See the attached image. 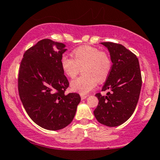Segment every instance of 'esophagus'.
Instances as JSON below:
<instances>
[{
	"label": "esophagus",
	"instance_id": "1",
	"mask_svg": "<svg viewBox=\"0 0 160 160\" xmlns=\"http://www.w3.org/2000/svg\"><path fill=\"white\" fill-rule=\"evenodd\" d=\"M87 97H88V95H80V98H81L82 100H84V99H86V98H87Z\"/></svg>",
	"mask_w": 160,
	"mask_h": 160
}]
</instances>
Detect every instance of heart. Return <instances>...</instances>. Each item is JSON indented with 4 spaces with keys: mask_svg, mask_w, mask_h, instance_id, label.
I'll list each match as a JSON object with an SVG mask.
<instances>
[{
    "mask_svg": "<svg viewBox=\"0 0 160 160\" xmlns=\"http://www.w3.org/2000/svg\"><path fill=\"white\" fill-rule=\"evenodd\" d=\"M74 58L64 55L61 65L68 77L74 78L82 68V74L71 82L73 91L85 95L92 90L98 81L102 82L107 79L111 71V58L107 52L90 46H82L72 52Z\"/></svg>",
    "mask_w": 160,
    "mask_h": 160,
    "instance_id": "1",
    "label": "heart"
}]
</instances>
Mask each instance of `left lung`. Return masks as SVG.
I'll return each instance as SVG.
<instances>
[{
    "instance_id": "left-lung-1",
    "label": "left lung",
    "mask_w": 160,
    "mask_h": 160,
    "mask_svg": "<svg viewBox=\"0 0 160 160\" xmlns=\"http://www.w3.org/2000/svg\"><path fill=\"white\" fill-rule=\"evenodd\" d=\"M101 43L109 51L113 65L102 89L110 92L105 96L95 95L98 104L93 113L100 123L115 127L127 121L136 108L142 83L140 65L136 56L122 45Z\"/></svg>"
}]
</instances>
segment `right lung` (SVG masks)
Wrapping results in <instances>:
<instances>
[{
	"label": "right lung",
	"mask_w": 160,
	"mask_h": 160,
	"mask_svg": "<svg viewBox=\"0 0 160 160\" xmlns=\"http://www.w3.org/2000/svg\"><path fill=\"white\" fill-rule=\"evenodd\" d=\"M65 47L40 40L25 52L19 68L18 89L24 108L37 125L51 131L68 126L80 102L78 93L65 95L69 86L61 65Z\"/></svg>",
	"instance_id": "right-lung-1"
}]
</instances>
